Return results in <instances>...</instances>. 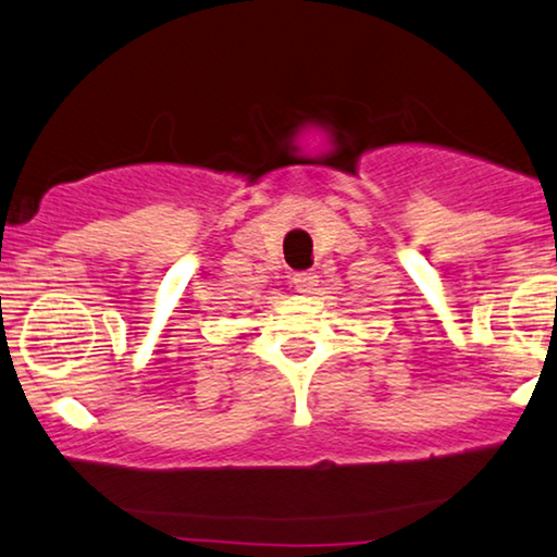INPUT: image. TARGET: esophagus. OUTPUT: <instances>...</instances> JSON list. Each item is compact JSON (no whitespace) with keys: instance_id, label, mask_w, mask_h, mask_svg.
<instances>
[{"instance_id":"34e87169","label":"esophagus","mask_w":557,"mask_h":557,"mask_svg":"<svg viewBox=\"0 0 557 557\" xmlns=\"http://www.w3.org/2000/svg\"><path fill=\"white\" fill-rule=\"evenodd\" d=\"M293 285H295V290H298L300 295H310L315 290V285H318V274L315 272H298L293 277Z\"/></svg>"}]
</instances>
